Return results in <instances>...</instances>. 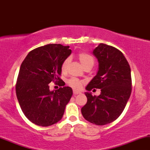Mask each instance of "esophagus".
Masks as SVG:
<instances>
[{"mask_svg":"<svg viewBox=\"0 0 150 150\" xmlns=\"http://www.w3.org/2000/svg\"><path fill=\"white\" fill-rule=\"evenodd\" d=\"M80 94V92H77V91H75V90L73 91V95L74 96L77 95V94Z\"/></svg>","mask_w":150,"mask_h":150,"instance_id":"esophagus-1","label":"esophagus"}]
</instances>
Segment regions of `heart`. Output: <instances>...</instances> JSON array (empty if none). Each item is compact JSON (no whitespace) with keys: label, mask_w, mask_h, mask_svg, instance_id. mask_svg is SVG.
<instances>
[{"label":"heart","mask_w":150,"mask_h":150,"mask_svg":"<svg viewBox=\"0 0 150 150\" xmlns=\"http://www.w3.org/2000/svg\"><path fill=\"white\" fill-rule=\"evenodd\" d=\"M78 59L84 68L87 66H93L94 63V58L90 54H89L88 53L82 52L79 53ZM70 61V58H68L63 62L61 65V71L63 73H65V72L67 71ZM68 84L72 88L75 89H80L82 86V82H81V81L79 80L77 78H75V77H72V78L69 79L68 80Z\"/></svg>","instance_id":"b5f03b06"}]
</instances>
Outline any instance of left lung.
<instances>
[{"label": "left lung", "mask_w": 150, "mask_h": 150, "mask_svg": "<svg viewBox=\"0 0 150 150\" xmlns=\"http://www.w3.org/2000/svg\"><path fill=\"white\" fill-rule=\"evenodd\" d=\"M93 54L99 70L86 89H100L101 94L86 92L87 101L81 112L87 121L103 125L116 120L124 110L132 91L131 71L123 53L113 46L99 44Z\"/></svg>", "instance_id": "8db88e82"}]
</instances>
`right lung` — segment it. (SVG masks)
I'll list each match as a JSON object with an SVG mask.
<instances>
[{
	"instance_id": "right-lung-1",
	"label": "right lung",
	"mask_w": 150,
	"mask_h": 150,
	"mask_svg": "<svg viewBox=\"0 0 150 150\" xmlns=\"http://www.w3.org/2000/svg\"><path fill=\"white\" fill-rule=\"evenodd\" d=\"M69 46L47 44L32 50L20 66L15 90L25 116L34 124L46 127L61 119L73 95L70 87L60 78L61 65L71 53ZM63 86L49 90L50 82Z\"/></svg>"
}]
</instances>
